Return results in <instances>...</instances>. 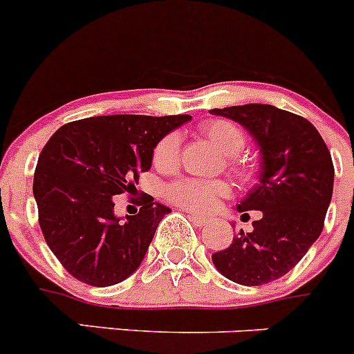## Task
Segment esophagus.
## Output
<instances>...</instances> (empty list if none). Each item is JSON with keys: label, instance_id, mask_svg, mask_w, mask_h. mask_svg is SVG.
Instances as JSON below:
<instances>
[{"label": "esophagus", "instance_id": "obj_1", "mask_svg": "<svg viewBox=\"0 0 354 354\" xmlns=\"http://www.w3.org/2000/svg\"><path fill=\"white\" fill-rule=\"evenodd\" d=\"M190 222L194 223L196 227H204L209 223V218H204V216H199V214H190Z\"/></svg>", "mask_w": 354, "mask_h": 354}]
</instances>
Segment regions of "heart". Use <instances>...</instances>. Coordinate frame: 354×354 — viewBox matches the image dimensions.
Wrapping results in <instances>:
<instances>
[{
  "mask_svg": "<svg viewBox=\"0 0 354 354\" xmlns=\"http://www.w3.org/2000/svg\"><path fill=\"white\" fill-rule=\"evenodd\" d=\"M201 132L216 145L225 155H237L246 145V134L243 129L232 120L227 118H214V120L204 122L201 125ZM181 151V138L178 132H167L157 145L153 147V164L160 169H171L180 160ZM230 169L241 178V180H252L255 169L252 164L239 160V158H230ZM167 199L183 209L194 211V213H209L218 201L227 197L230 194V188L222 180H201V178H180L164 188Z\"/></svg>",
  "mask_w": 354,
  "mask_h": 354,
  "instance_id": "heart-1",
  "label": "heart"
}]
</instances>
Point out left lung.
I'll return each mask as SVG.
<instances>
[{
  "instance_id": "8db88e82",
  "label": "left lung",
  "mask_w": 354,
  "mask_h": 354,
  "mask_svg": "<svg viewBox=\"0 0 354 354\" xmlns=\"http://www.w3.org/2000/svg\"><path fill=\"white\" fill-rule=\"evenodd\" d=\"M250 131L260 147V183L237 204L239 213L262 211L252 232L213 253L230 281L259 286L276 281L300 262L325 225L332 201L333 162L315 125L270 104L214 108Z\"/></svg>"
}]
</instances>
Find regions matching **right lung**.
<instances>
[{"label": "right lung", "instance_id": "add662e5", "mask_svg": "<svg viewBox=\"0 0 354 354\" xmlns=\"http://www.w3.org/2000/svg\"><path fill=\"white\" fill-rule=\"evenodd\" d=\"M190 115H106L75 120L52 134L38 157L32 194L48 248L78 281L111 286L143 262L169 207L141 194L138 214L115 216V196L134 194L157 141Z\"/></svg>", "mask_w": 354, "mask_h": 354}]
</instances>
